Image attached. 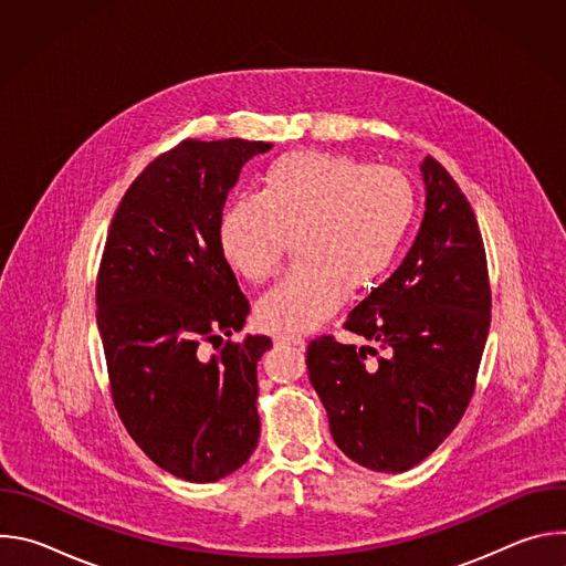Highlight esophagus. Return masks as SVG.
<instances>
[{"mask_svg":"<svg viewBox=\"0 0 566 566\" xmlns=\"http://www.w3.org/2000/svg\"><path fill=\"white\" fill-rule=\"evenodd\" d=\"M275 347H304V340L302 338H282V336H277L275 338Z\"/></svg>","mask_w":566,"mask_h":566,"instance_id":"34e87169","label":"esophagus"}]
</instances>
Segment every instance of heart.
Instances as JSON below:
<instances>
[{"label": "heart", "instance_id": "1", "mask_svg": "<svg viewBox=\"0 0 566 566\" xmlns=\"http://www.w3.org/2000/svg\"><path fill=\"white\" fill-rule=\"evenodd\" d=\"M415 214V188L398 170L293 151L266 168L258 195L221 210L217 244L239 277L260 284L277 273L295 237L300 264L255 308L264 332L295 338L334 315L347 291H367L391 269Z\"/></svg>", "mask_w": 566, "mask_h": 566}]
</instances>
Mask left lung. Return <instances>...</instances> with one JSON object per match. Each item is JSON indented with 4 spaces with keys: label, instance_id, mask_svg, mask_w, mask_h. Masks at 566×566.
I'll return each mask as SVG.
<instances>
[{
    "label": "left lung",
    "instance_id": "obj_1",
    "mask_svg": "<svg viewBox=\"0 0 566 566\" xmlns=\"http://www.w3.org/2000/svg\"><path fill=\"white\" fill-rule=\"evenodd\" d=\"M421 175L426 212L412 249L345 322L376 349L329 336L306 349L308 380L336 446L376 472L415 468L457 428L491 327L476 217L439 160L426 156Z\"/></svg>",
    "mask_w": 566,
    "mask_h": 566
}]
</instances>
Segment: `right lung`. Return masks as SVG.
Listing matches in <instances>:
<instances>
[{
    "instance_id": "1",
    "label": "right lung",
    "mask_w": 566,
    "mask_h": 566,
    "mask_svg": "<svg viewBox=\"0 0 566 566\" xmlns=\"http://www.w3.org/2000/svg\"><path fill=\"white\" fill-rule=\"evenodd\" d=\"M273 145L184 140L125 192L96 282L98 332L114 406L164 470L210 483L258 448V360L273 347L247 334L214 356L203 343L241 332L251 311L217 244L241 168Z\"/></svg>"
}]
</instances>
